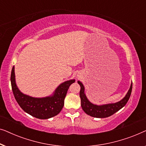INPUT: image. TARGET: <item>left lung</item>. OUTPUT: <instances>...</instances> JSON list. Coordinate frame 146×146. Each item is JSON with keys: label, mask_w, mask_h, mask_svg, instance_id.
Segmentation results:
<instances>
[{"label": "left lung", "mask_w": 146, "mask_h": 146, "mask_svg": "<svg viewBox=\"0 0 146 146\" xmlns=\"http://www.w3.org/2000/svg\"><path fill=\"white\" fill-rule=\"evenodd\" d=\"M78 83L80 86V97L81 99V106L86 113L90 115L92 117H98V118H104L110 116L113 113L117 112L119 110L122 108L128 101L130 97L131 90H132V82L126 95L120 101L115 103L107 104L103 105H96L91 103L87 98L85 94V88L83 84L80 81H78Z\"/></svg>", "instance_id": "1"}]
</instances>
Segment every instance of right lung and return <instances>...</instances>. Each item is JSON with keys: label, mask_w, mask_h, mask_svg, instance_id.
Wrapping results in <instances>:
<instances>
[{"label": "right lung", "mask_w": 146, "mask_h": 146, "mask_svg": "<svg viewBox=\"0 0 146 146\" xmlns=\"http://www.w3.org/2000/svg\"><path fill=\"white\" fill-rule=\"evenodd\" d=\"M11 82L13 94L21 108L32 116L45 119L55 116L60 112L64 104L68 90L75 80H70L60 84L52 94L44 98L32 97L20 91L16 84L15 66L12 69Z\"/></svg>", "instance_id": "right-lung-1"}]
</instances>
